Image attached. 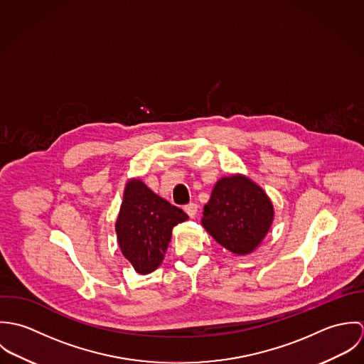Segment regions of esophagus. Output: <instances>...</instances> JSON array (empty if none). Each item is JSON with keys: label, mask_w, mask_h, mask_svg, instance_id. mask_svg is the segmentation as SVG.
<instances>
[{"label": "esophagus", "mask_w": 364, "mask_h": 364, "mask_svg": "<svg viewBox=\"0 0 364 364\" xmlns=\"http://www.w3.org/2000/svg\"><path fill=\"white\" fill-rule=\"evenodd\" d=\"M183 210L186 211V214L191 217V218H195L196 217V214H198V210H199V206L196 205V203H189V205H186Z\"/></svg>", "instance_id": "esophagus-1"}]
</instances>
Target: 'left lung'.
I'll return each instance as SVG.
<instances>
[{
    "mask_svg": "<svg viewBox=\"0 0 364 364\" xmlns=\"http://www.w3.org/2000/svg\"><path fill=\"white\" fill-rule=\"evenodd\" d=\"M274 218L266 192L242 173L223 176L203 208L202 225L234 255L252 254L264 240Z\"/></svg>",
    "mask_w": 364,
    "mask_h": 364,
    "instance_id": "obj_1",
    "label": "left lung"
}]
</instances>
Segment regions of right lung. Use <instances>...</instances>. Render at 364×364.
Returning <instances> with one entry per match:
<instances>
[{"label": "right lung", "instance_id": "obj_1", "mask_svg": "<svg viewBox=\"0 0 364 364\" xmlns=\"http://www.w3.org/2000/svg\"><path fill=\"white\" fill-rule=\"evenodd\" d=\"M188 218L183 210L156 195L141 179H129L114 224L123 257L140 274L154 272L164 260L172 228Z\"/></svg>", "mask_w": 364, "mask_h": 364}]
</instances>
